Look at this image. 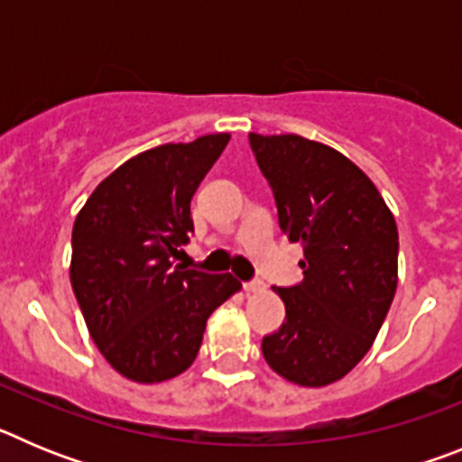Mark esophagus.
Instances as JSON below:
<instances>
[{
    "label": "esophagus",
    "mask_w": 462,
    "mask_h": 462,
    "mask_svg": "<svg viewBox=\"0 0 462 462\" xmlns=\"http://www.w3.org/2000/svg\"><path fill=\"white\" fill-rule=\"evenodd\" d=\"M263 289H266V284H263L261 280L245 282V291H247V293H259V291H263Z\"/></svg>",
    "instance_id": "1"
}]
</instances>
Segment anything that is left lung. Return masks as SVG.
<instances>
[{"mask_svg":"<svg viewBox=\"0 0 462 462\" xmlns=\"http://www.w3.org/2000/svg\"><path fill=\"white\" fill-rule=\"evenodd\" d=\"M289 243H300L303 282L273 291L287 319L261 352L280 377L328 386L373 346L398 287V226L352 159L296 134H250Z\"/></svg>","mask_w":462,"mask_h":462,"instance_id":"left-lung-1","label":"left lung"}]
</instances>
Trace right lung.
<instances>
[{"instance_id": "right-lung-1", "label": "right lung", "mask_w": 462, "mask_h": 462, "mask_svg": "<svg viewBox=\"0 0 462 462\" xmlns=\"http://www.w3.org/2000/svg\"><path fill=\"white\" fill-rule=\"evenodd\" d=\"M228 138L208 134L136 154L97 185L73 222L69 275L89 336L136 383L185 373L208 317L243 287L231 273L173 263L194 231L191 196Z\"/></svg>"}]
</instances>
